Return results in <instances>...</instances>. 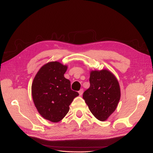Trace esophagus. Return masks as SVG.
Segmentation results:
<instances>
[{"label": "esophagus", "mask_w": 153, "mask_h": 153, "mask_svg": "<svg viewBox=\"0 0 153 153\" xmlns=\"http://www.w3.org/2000/svg\"><path fill=\"white\" fill-rule=\"evenodd\" d=\"M82 93H83V90L82 89H81V90L79 91V94L80 96H81L82 95Z\"/></svg>", "instance_id": "obj_1"}]
</instances>
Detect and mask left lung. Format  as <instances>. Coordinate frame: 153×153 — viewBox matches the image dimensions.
Masks as SVG:
<instances>
[{"label": "left lung", "mask_w": 153, "mask_h": 153, "mask_svg": "<svg viewBox=\"0 0 153 153\" xmlns=\"http://www.w3.org/2000/svg\"><path fill=\"white\" fill-rule=\"evenodd\" d=\"M90 86L82 97L97 120L106 121L116 109L121 98L119 82L109 70L90 72Z\"/></svg>", "instance_id": "left-lung-1"}]
</instances>
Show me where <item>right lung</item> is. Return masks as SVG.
I'll use <instances>...</instances> for the list:
<instances>
[{
    "instance_id": "right-lung-1",
    "label": "right lung",
    "mask_w": 153,
    "mask_h": 153,
    "mask_svg": "<svg viewBox=\"0 0 153 153\" xmlns=\"http://www.w3.org/2000/svg\"><path fill=\"white\" fill-rule=\"evenodd\" d=\"M67 68L57 61L48 62L39 70L32 84V96L37 111L53 123L60 121L67 115L74 98L79 96L64 77Z\"/></svg>"
}]
</instances>
